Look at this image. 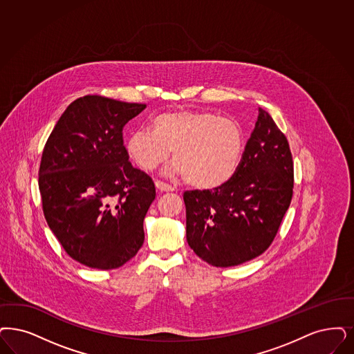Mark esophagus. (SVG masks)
<instances>
[{
	"label": "esophagus",
	"mask_w": 354,
	"mask_h": 354,
	"mask_svg": "<svg viewBox=\"0 0 354 354\" xmlns=\"http://www.w3.org/2000/svg\"><path fill=\"white\" fill-rule=\"evenodd\" d=\"M156 187H158L160 192H174V187L168 185V183H162V181H156L155 183Z\"/></svg>",
	"instance_id": "1"
}]
</instances>
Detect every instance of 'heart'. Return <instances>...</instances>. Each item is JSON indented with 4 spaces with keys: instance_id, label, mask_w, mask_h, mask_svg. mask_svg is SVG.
<instances>
[{
    "instance_id": "heart-1",
    "label": "heart",
    "mask_w": 354,
    "mask_h": 354,
    "mask_svg": "<svg viewBox=\"0 0 354 354\" xmlns=\"http://www.w3.org/2000/svg\"><path fill=\"white\" fill-rule=\"evenodd\" d=\"M173 155L169 173L199 190L222 187L235 176L244 151L240 126L209 111L158 114L149 130L132 132L126 152L142 171H152Z\"/></svg>"
}]
</instances>
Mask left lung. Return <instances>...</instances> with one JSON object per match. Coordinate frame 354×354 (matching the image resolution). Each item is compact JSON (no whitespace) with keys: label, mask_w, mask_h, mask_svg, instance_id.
Masks as SVG:
<instances>
[{"label":"left lung","mask_w":354,"mask_h":354,"mask_svg":"<svg viewBox=\"0 0 354 354\" xmlns=\"http://www.w3.org/2000/svg\"><path fill=\"white\" fill-rule=\"evenodd\" d=\"M294 165L286 136L259 109L235 176L215 190L183 193L186 240L216 268L253 260L273 243L288 211Z\"/></svg>","instance_id":"obj_1"}]
</instances>
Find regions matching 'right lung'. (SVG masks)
Here are the masks:
<instances>
[{"label":"right lung","instance_id":"right-lung-1","mask_svg":"<svg viewBox=\"0 0 354 354\" xmlns=\"http://www.w3.org/2000/svg\"><path fill=\"white\" fill-rule=\"evenodd\" d=\"M145 109L101 95L66 107L44 145L39 190L44 218L66 253L93 269L124 265L145 243L152 178L129 161L123 127Z\"/></svg>","mask_w":354,"mask_h":354}]
</instances>
